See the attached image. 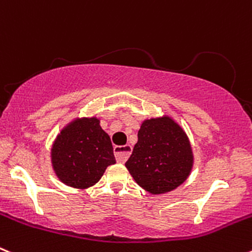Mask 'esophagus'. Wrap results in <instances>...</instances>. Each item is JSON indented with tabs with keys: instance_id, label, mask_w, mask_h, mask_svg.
<instances>
[{
	"instance_id": "1",
	"label": "esophagus",
	"mask_w": 252,
	"mask_h": 252,
	"mask_svg": "<svg viewBox=\"0 0 252 252\" xmlns=\"http://www.w3.org/2000/svg\"><path fill=\"white\" fill-rule=\"evenodd\" d=\"M131 151H132V146L131 145L115 146L116 160H117L119 162H125L131 155Z\"/></svg>"
}]
</instances>
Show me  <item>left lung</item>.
Returning a JSON list of instances; mask_svg holds the SVG:
<instances>
[{"mask_svg": "<svg viewBox=\"0 0 252 252\" xmlns=\"http://www.w3.org/2000/svg\"><path fill=\"white\" fill-rule=\"evenodd\" d=\"M126 168L151 194L170 192L184 183L193 166L188 136L169 116L145 120Z\"/></svg>", "mask_w": 252, "mask_h": 252, "instance_id": "left-lung-1", "label": "left lung"}]
</instances>
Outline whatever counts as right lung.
<instances>
[{
    "mask_svg": "<svg viewBox=\"0 0 252 252\" xmlns=\"http://www.w3.org/2000/svg\"><path fill=\"white\" fill-rule=\"evenodd\" d=\"M115 162L111 139L102 130L97 117H83L68 124L51 148L55 174L73 188L94 186L107 166Z\"/></svg>",
    "mask_w": 252,
    "mask_h": 252,
    "instance_id": "add662e5",
    "label": "right lung"
}]
</instances>
